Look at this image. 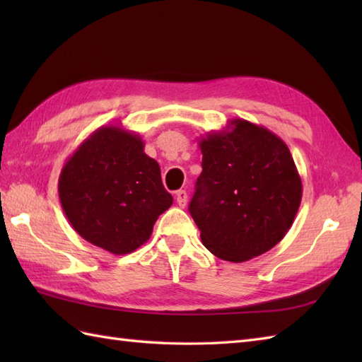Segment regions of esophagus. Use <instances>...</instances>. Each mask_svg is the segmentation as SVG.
<instances>
[{"label":"esophagus","mask_w":362,"mask_h":362,"mask_svg":"<svg viewBox=\"0 0 362 362\" xmlns=\"http://www.w3.org/2000/svg\"><path fill=\"white\" fill-rule=\"evenodd\" d=\"M175 201L177 204H179V206H182V209H185L187 206V202H188V194L185 189H179L175 193Z\"/></svg>","instance_id":"obj_1"}]
</instances>
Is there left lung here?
Here are the masks:
<instances>
[{
  "instance_id": "1",
  "label": "left lung",
  "mask_w": 362,
  "mask_h": 362,
  "mask_svg": "<svg viewBox=\"0 0 362 362\" xmlns=\"http://www.w3.org/2000/svg\"><path fill=\"white\" fill-rule=\"evenodd\" d=\"M202 173L189 213L202 244L243 263L279 244L296 219L302 179L280 136L241 118L199 140Z\"/></svg>"
}]
</instances>
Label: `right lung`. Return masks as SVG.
I'll return each mask as SVG.
<instances>
[{
    "label": "right lung",
    "mask_w": 362,
    "mask_h": 362,
    "mask_svg": "<svg viewBox=\"0 0 362 362\" xmlns=\"http://www.w3.org/2000/svg\"><path fill=\"white\" fill-rule=\"evenodd\" d=\"M59 197L76 232L113 255L143 245L173 205L141 136L121 126L99 127L79 144L60 173Z\"/></svg>",
    "instance_id": "add662e5"
}]
</instances>
